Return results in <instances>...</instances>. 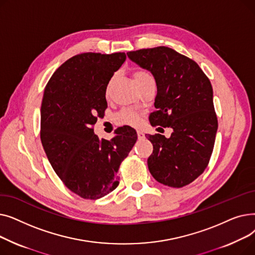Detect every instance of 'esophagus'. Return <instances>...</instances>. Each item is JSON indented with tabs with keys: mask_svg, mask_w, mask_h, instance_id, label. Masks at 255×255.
Returning <instances> with one entry per match:
<instances>
[{
	"mask_svg": "<svg viewBox=\"0 0 255 255\" xmlns=\"http://www.w3.org/2000/svg\"><path fill=\"white\" fill-rule=\"evenodd\" d=\"M137 137H138V139H144L145 136H144V134H143V132L137 130Z\"/></svg>",
	"mask_w": 255,
	"mask_h": 255,
	"instance_id": "1",
	"label": "esophagus"
}]
</instances>
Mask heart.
<instances>
[{"instance_id":"b5f03b06","label":"heart","mask_w":255,"mask_h":255,"mask_svg":"<svg viewBox=\"0 0 255 255\" xmlns=\"http://www.w3.org/2000/svg\"><path fill=\"white\" fill-rule=\"evenodd\" d=\"M150 78H152V76L148 72L142 71V70H137L133 73V79H134V82L137 87L139 85H141L143 82H145L146 79H150ZM109 91H110V85H109V87H107L106 93H109ZM115 121L119 125L136 126L139 122V114L133 110L126 109V110L121 111L115 117Z\"/></svg>"}]
</instances>
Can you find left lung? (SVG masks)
I'll list each match as a JSON object with an SVG mask.
<instances>
[{
    "label": "left lung",
    "mask_w": 255,
    "mask_h": 255,
    "mask_svg": "<svg viewBox=\"0 0 255 255\" xmlns=\"http://www.w3.org/2000/svg\"><path fill=\"white\" fill-rule=\"evenodd\" d=\"M128 58L155 78L156 112L152 126L170 127L169 138L148 135L153 153L148 166L156 181L181 188L206 169L213 152L217 117L209 78L191 59L166 46L127 52Z\"/></svg>",
    "instance_id": "obj_1"
}]
</instances>
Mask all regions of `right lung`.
<instances>
[{
	"label": "right lung",
	"mask_w": 255,
	"mask_h": 255,
	"mask_svg": "<svg viewBox=\"0 0 255 255\" xmlns=\"http://www.w3.org/2000/svg\"><path fill=\"white\" fill-rule=\"evenodd\" d=\"M125 60V52L80 53L59 67L44 90L43 149L67 188L83 198L98 199L117 188L120 164L137 139L128 127L117 129L112 140L100 139L92 128L107 107V85Z\"/></svg>",
	"instance_id": "1"
}]
</instances>
